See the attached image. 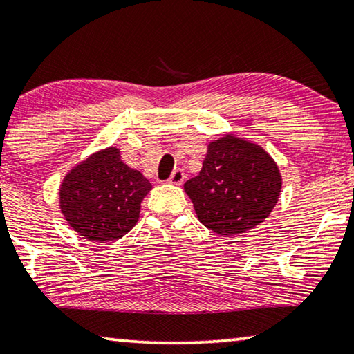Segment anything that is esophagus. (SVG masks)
<instances>
[{"label": "esophagus", "mask_w": 354, "mask_h": 354, "mask_svg": "<svg viewBox=\"0 0 354 354\" xmlns=\"http://www.w3.org/2000/svg\"><path fill=\"white\" fill-rule=\"evenodd\" d=\"M184 179H186V175H184L183 170H175L171 173L170 179H168V183L173 184V186H181L184 183Z\"/></svg>", "instance_id": "34e87169"}]
</instances>
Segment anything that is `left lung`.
Listing matches in <instances>:
<instances>
[{"label": "left lung", "instance_id": "left-lung-1", "mask_svg": "<svg viewBox=\"0 0 354 354\" xmlns=\"http://www.w3.org/2000/svg\"><path fill=\"white\" fill-rule=\"evenodd\" d=\"M282 176L265 149L227 133L207 145L198 176L184 190L198 221L221 236L260 225L276 206Z\"/></svg>", "mask_w": 354, "mask_h": 354}]
</instances>
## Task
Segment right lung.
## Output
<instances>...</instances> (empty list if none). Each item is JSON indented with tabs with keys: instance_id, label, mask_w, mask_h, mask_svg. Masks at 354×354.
<instances>
[{
	"instance_id": "add662e5",
	"label": "right lung",
	"mask_w": 354,
	"mask_h": 354,
	"mask_svg": "<svg viewBox=\"0 0 354 354\" xmlns=\"http://www.w3.org/2000/svg\"><path fill=\"white\" fill-rule=\"evenodd\" d=\"M151 189L148 179L126 165L120 149L111 147L67 173L59 187V207L80 236L109 243L136 227L140 205Z\"/></svg>"
}]
</instances>
